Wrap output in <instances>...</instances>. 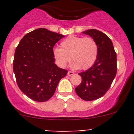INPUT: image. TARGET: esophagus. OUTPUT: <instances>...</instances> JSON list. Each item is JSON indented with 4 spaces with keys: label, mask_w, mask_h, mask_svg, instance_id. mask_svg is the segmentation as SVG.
I'll use <instances>...</instances> for the list:
<instances>
[{
    "label": "esophagus",
    "mask_w": 134,
    "mask_h": 134,
    "mask_svg": "<svg viewBox=\"0 0 134 134\" xmlns=\"http://www.w3.org/2000/svg\"><path fill=\"white\" fill-rule=\"evenodd\" d=\"M74 75V72H72V71H68V72H67V75L68 76H72Z\"/></svg>",
    "instance_id": "obj_1"
}]
</instances>
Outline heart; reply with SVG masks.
<instances>
[{
    "mask_svg": "<svg viewBox=\"0 0 134 134\" xmlns=\"http://www.w3.org/2000/svg\"><path fill=\"white\" fill-rule=\"evenodd\" d=\"M60 47L54 49L53 54L56 63L61 67H65L72 59L74 69H88L98 57V45L91 37L70 36L61 42Z\"/></svg>",
    "mask_w": 134,
    "mask_h": 134,
    "instance_id": "b5f03b06",
    "label": "heart"
}]
</instances>
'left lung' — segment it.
I'll return each instance as SVG.
<instances>
[{
	"instance_id": "8db88e82",
	"label": "left lung",
	"mask_w": 134,
	"mask_h": 134,
	"mask_svg": "<svg viewBox=\"0 0 134 134\" xmlns=\"http://www.w3.org/2000/svg\"><path fill=\"white\" fill-rule=\"evenodd\" d=\"M83 33L97 42L98 57L92 67L78 73L82 80L75 91L82 99L91 101L104 95L111 87L117 74V54L111 40L104 33L95 29Z\"/></svg>"
}]
</instances>
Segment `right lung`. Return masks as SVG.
Instances as JSON below:
<instances>
[{
    "instance_id": "obj_1",
    "label": "right lung",
    "mask_w": 134,
    "mask_h": 134,
    "mask_svg": "<svg viewBox=\"0 0 134 134\" xmlns=\"http://www.w3.org/2000/svg\"><path fill=\"white\" fill-rule=\"evenodd\" d=\"M62 34L46 28L26 34L15 51L13 69L18 87L36 102L49 100L54 94L59 80L68 71L54 63L53 47Z\"/></svg>"
}]
</instances>
